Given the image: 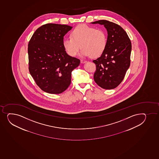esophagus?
<instances>
[{
	"label": "esophagus",
	"instance_id": "obj_1",
	"mask_svg": "<svg viewBox=\"0 0 159 159\" xmlns=\"http://www.w3.org/2000/svg\"><path fill=\"white\" fill-rule=\"evenodd\" d=\"M86 62H87L86 61L82 60H80V63H86Z\"/></svg>",
	"mask_w": 159,
	"mask_h": 159
}]
</instances>
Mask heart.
Returning a JSON list of instances; mask_svg holds the SVG:
<instances>
[{
    "mask_svg": "<svg viewBox=\"0 0 159 159\" xmlns=\"http://www.w3.org/2000/svg\"><path fill=\"white\" fill-rule=\"evenodd\" d=\"M107 44V34L104 30L84 24L74 29L70 37L63 41L64 48L70 57L75 56L81 47L82 57H98L104 53Z\"/></svg>",
    "mask_w": 159,
    "mask_h": 159,
    "instance_id": "heart-1",
    "label": "heart"
}]
</instances>
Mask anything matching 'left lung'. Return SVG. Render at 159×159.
<instances>
[{
  "label": "left lung",
  "mask_w": 159,
  "mask_h": 159,
  "mask_svg": "<svg viewBox=\"0 0 159 159\" xmlns=\"http://www.w3.org/2000/svg\"><path fill=\"white\" fill-rule=\"evenodd\" d=\"M91 24L104 25L108 34L105 50L99 57L93 61L96 65L94 80L102 89H112L122 82L130 66V40L125 31L114 22L101 20Z\"/></svg>",
  "instance_id": "obj_1"
}]
</instances>
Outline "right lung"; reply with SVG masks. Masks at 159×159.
<instances>
[{
  "label": "right lung",
  "instance_id": "1",
  "mask_svg": "<svg viewBox=\"0 0 159 159\" xmlns=\"http://www.w3.org/2000/svg\"><path fill=\"white\" fill-rule=\"evenodd\" d=\"M73 27L48 24L39 28L29 42V72L37 85L50 94H60L69 87L71 74L80 65L63 45L64 36Z\"/></svg>",
  "mask_w": 159,
  "mask_h": 159
}]
</instances>
